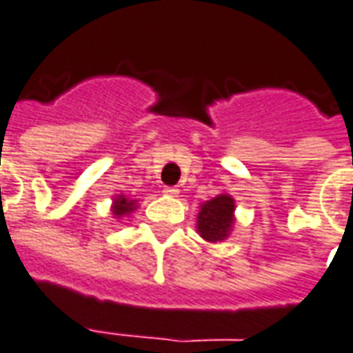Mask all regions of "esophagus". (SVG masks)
<instances>
[{
    "label": "esophagus",
    "instance_id": "34e87169",
    "mask_svg": "<svg viewBox=\"0 0 353 353\" xmlns=\"http://www.w3.org/2000/svg\"><path fill=\"white\" fill-rule=\"evenodd\" d=\"M163 194L171 195V197H176V195H179V188L165 186V188H163Z\"/></svg>",
    "mask_w": 353,
    "mask_h": 353
}]
</instances>
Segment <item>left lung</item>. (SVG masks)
Masks as SVG:
<instances>
[{
    "mask_svg": "<svg viewBox=\"0 0 353 353\" xmlns=\"http://www.w3.org/2000/svg\"><path fill=\"white\" fill-rule=\"evenodd\" d=\"M233 199L230 195H218L205 205H201V212L197 216V230L205 241L218 243L223 241L233 223Z\"/></svg>",
    "mask_w": 353,
    "mask_h": 353,
    "instance_id": "obj_1",
    "label": "left lung"
}]
</instances>
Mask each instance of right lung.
<instances>
[{
	"mask_svg": "<svg viewBox=\"0 0 353 353\" xmlns=\"http://www.w3.org/2000/svg\"><path fill=\"white\" fill-rule=\"evenodd\" d=\"M135 208V201H128V197L123 195H118V199H114V207H112V212L117 216H123L131 212Z\"/></svg>",
	"mask_w": 353,
	"mask_h": 353,
	"instance_id": "obj_1",
	"label": "right lung"
}]
</instances>
